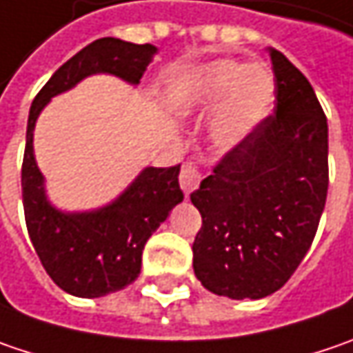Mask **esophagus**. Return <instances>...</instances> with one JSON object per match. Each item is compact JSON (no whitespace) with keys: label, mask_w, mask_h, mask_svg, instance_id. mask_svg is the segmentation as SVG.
I'll use <instances>...</instances> for the list:
<instances>
[{"label":"esophagus","mask_w":353,"mask_h":353,"mask_svg":"<svg viewBox=\"0 0 353 353\" xmlns=\"http://www.w3.org/2000/svg\"><path fill=\"white\" fill-rule=\"evenodd\" d=\"M199 181H201V174L197 172V168L194 163H183L181 165V172H179V185L183 190L185 196H190L194 190L199 188Z\"/></svg>","instance_id":"esophagus-1"}]
</instances>
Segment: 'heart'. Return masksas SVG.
Segmentation results:
<instances>
[{
    "label": "heart",
    "mask_w": 353,
    "mask_h": 353,
    "mask_svg": "<svg viewBox=\"0 0 353 353\" xmlns=\"http://www.w3.org/2000/svg\"><path fill=\"white\" fill-rule=\"evenodd\" d=\"M218 101L210 135L219 150H234L272 114L274 73L263 63L216 59L185 73L172 92V105L185 114L210 110Z\"/></svg>",
    "instance_id": "1"
}]
</instances>
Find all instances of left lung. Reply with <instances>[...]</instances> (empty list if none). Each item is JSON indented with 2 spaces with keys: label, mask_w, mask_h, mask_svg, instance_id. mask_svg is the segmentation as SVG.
<instances>
[{
  "label": "left lung",
  "mask_w": 353,
  "mask_h": 353,
  "mask_svg": "<svg viewBox=\"0 0 353 353\" xmlns=\"http://www.w3.org/2000/svg\"><path fill=\"white\" fill-rule=\"evenodd\" d=\"M274 114L192 194L201 214L194 272L205 290L259 300L292 278L327 196V119L305 75L270 48Z\"/></svg>",
  "instance_id": "obj_1"
}]
</instances>
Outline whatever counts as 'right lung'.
Here are the masks:
<instances>
[{"mask_svg": "<svg viewBox=\"0 0 353 353\" xmlns=\"http://www.w3.org/2000/svg\"><path fill=\"white\" fill-rule=\"evenodd\" d=\"M156 53L152 43L95 39L53 73L30 110L21 168L28 232L50 278L77 298H101L137 280L145 241L183 199L179 165L143 168L114 201L90 212H63L48 199L46 177L35 161V121L52 97L95 73H110L137 85Z\"/></svg>", "mask_w": 353, "mask_h": 353, "instance_id": "1", "label": "right lung"}]
</instances>
